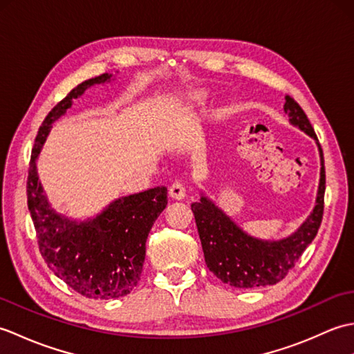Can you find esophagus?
<instances>
[{
  "mask_svg": "<svg viewBox=\"0 0 354 354\" xmlns=\"http://www.w3.org/2000/svg\"><path fill=\"white\" fill-rule=\"evenodd\" d=\"M169 196H170L171 199H176V201L184 199V198H185V187H184V184L179 183V181L173 183V184L169 187Z\"/></svg>",
  "mask_w": 354,
  "mask_h": 354,
  "instance_id": "esophagus-1",
  "label": "esophagus"
}]
</instances>
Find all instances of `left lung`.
I'll list each match as a JSON object with an SVG mask.
<instances>
[{
    "instance_id": "left-lung-1",
    "label": "left lung",
    "mask_w": 354,
    "mask_h": 354,
    "mask_svg": "<svg viewBox=\"0 0 354 354\" xmlns=\"http://www.w3.org/2000/svg\"><path fill=\"white\" fill-rule=\"evenodd\" d=\"M284 99V112L289 114L290 123L318 140L298 102L290 95H286ZM319 153L321 179L317 205L297 232L278 242H265L248 236L222 209L204 196L201 198V202H194L192 212L196 221L207 268L217 278L232 288L254 289L277 284L289 274L317 236L324 214L326 169L321 147Z\"/></svg>"
}]
</instances>
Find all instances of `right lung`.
Masks as SVG:
<instances>
[{
    "instance_id": "obj_1",
    "label": "right lung",
    "mask_w": 354,
    "mask_h": 354,
    "mask_svg": "<svg viewBox=\"0 0 354 354\" xmlns=\"http://www.w3.org/2000/svg\"><path fill=\"white\" fill-rule=\"evenodd\" d=\"M108 79L111 76L102 74L82 82L48 112L35 138L27 176V205L45 263L71 289L94 299L124 297L137 286L149 231L167 205V189L155 187L120 198L95 219L77 223L59 216L44 196L36 156L51 124L65 114L73 99Z\"/></svg>"
}]
</instances>
